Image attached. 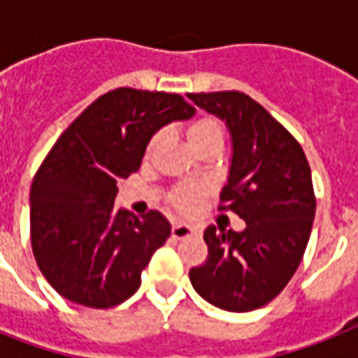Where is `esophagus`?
I'll use <instances>...</instances> for the list:
<instances>
[{
	"label": "esophagus",
	"mask_w": 358,
	"mask_h": 358,
	"mask_svg": "<svg viewBox=\"0 0 358 358\" xmlns=\"http://www.w3.org/2000/svg\"><path fill=\"white\" fill-rule=\"evenodd\" d=\"M196 234V229H193L191 224L185 223H174L173 224V238L174 239H184L189 238V236Z\"/></svg>",
	"instance_id": "34e87169"
}]
</instances>
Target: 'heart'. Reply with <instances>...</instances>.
Returning a JSON list of instances; mask_svg holds the SVG:
<instances>
[{"label":"heart","instance_id":"obj_1","mask_svg":"<svg viewBox=\"0 0 358 358\" xmlns=\"http://www.w3.org/2000/svg\"><path fill=\"white\" fill-rule=\"evenodd\" d=\"M187 137H189L191 146L196 152L210 145H223V126H221V122L217 119H213V117H201V119H196L187 128ZM159 141H162V131L152 135L150 143L146 146V152L150 154ZM204 193H206V185L204 184L180 185L173 193V204L178 208L180 212H193L199 206V202H201Z\"/></svg>","mask_w":358,"mask_h":358}]
</instances>
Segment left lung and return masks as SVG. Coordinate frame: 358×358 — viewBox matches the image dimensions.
I'll return each mask as SVG.
<instances>
[{"mask_svg":"<svg viewBox=\"0 0 358 358\" xmlns=\"http://www.w3.org/2000/svg\"><path fill=\"white\" fill-rule=\"evenodd\" d=\"M187 96L227 120L234 154L219 210L247 223L241 232L204 230L208 258L191 267V284L223 310H256L286 288L305 255L316 213L310 165L299 141L249 94Z\"/></svg>","mask_w":358,"mask_h":358,"instance_id":"8db88e82","label":"left lung"}]
</instances>
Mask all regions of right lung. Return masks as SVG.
Instances as JSON below:
<instances>
[{"label":"right lung","mask_w":358,"mask_h":358,"mask_svg":"<svg viewBox=\"0 0 358 358\" xmlns=\"http://www.w3.org/2000/svg\"><path fill=\"white\" fill-rule=\"evenodd\" d=\"M193 113L176 92L120 87L98 96L55 141L31 185V247L64 299L111 308L139 289L171 224L156 210L143 217L115 210L117 184L141 167L157 129Z\"/></svg>","instance_id":"add662e5"}]
</instances>
